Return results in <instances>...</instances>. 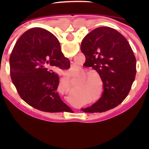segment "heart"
Listing matches in <instances>:
<instances>
[{
    "label": "heart",
    "mask_w": 149,
    "mask_h": 149,
    "mask_svg": "<svg viewBox=\"0 0 149 149\" xmlns=\"http://www.w3.org/2000/svg\"><path fill=\"white\" fill-rule=\"evenodd\" d=\"M87 72H83V74H87ZM96 76H95V75ZM97 76L99 77V78L100 79L101 77L98 73L96 72H89L88 74H86V76L85 77V79H88L87 82L86 83V85H88V86L90 87V89L93 91H96V89L97 88V86H98V78L96 77Z\"/></svg>",
    "instance_id": "heart-1"
}]
</instances>
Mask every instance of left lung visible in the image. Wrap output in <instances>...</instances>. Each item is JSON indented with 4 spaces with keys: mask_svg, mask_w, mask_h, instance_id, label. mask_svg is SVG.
Here are the masks:
<instances>
[{
    "mask_svg": "<svg viewBox=\"0 0 149 149\" xmlns=\"http://www.w3.org/2000/svg\"><path fill=\"white\" fill-rule=\"evenodd\" d=\"M58 45V40L56 38ZM85 62L103 83L102 97L85 113H102L117 107L127 96L136 73V60L127 39L117 30L99 27L85 36L81 45Z\"/></svg>",
    "mask_w": 149,
    "mask_h": 149,
    "instance_id": "left-lung-1",
    "label": "left lung"
}]
</instances>
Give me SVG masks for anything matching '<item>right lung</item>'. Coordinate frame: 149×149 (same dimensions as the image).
<instances>
[{
    "mask_svg": "<svg viewBox=\"0 0 149 149\" xmlns=\"http://www.w3.org/2000/svg\"><path fill=\"white\" fill-rule=\"evenodd\" d=\"M56 38L43 28H31L17 40L9 58L11 80L19 96L34 109L49 113L69 110L57 92L59 76L51 70L70 66Z\"/></svg>",
    "mask_w": 149,
    "mask_h": 149,
    "instance_id": "right-lung-1",
    "label": "right lung"
}]
</instances>
